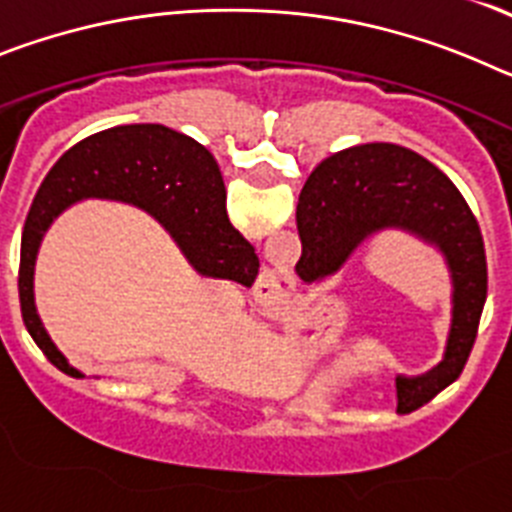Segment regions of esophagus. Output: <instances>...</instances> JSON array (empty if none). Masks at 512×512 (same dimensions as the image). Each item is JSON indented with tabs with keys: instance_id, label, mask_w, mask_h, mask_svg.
Masks as SVG:
<instances>
[{
	"instance_id": "34e87169",
	"label": "esophagus",
	"mask_w": 512,
	"mask_h": 512,
	"mask_svg": "<svg viewBox=\"0 0 512 512\" xmlns=\"http://www.w3.org/2000/svg\"><path fill=\"white\" fill-rule=\"evenodd\" d=\"M264 287H271V289L277 287V289H279V284H274V282H271V284H264Z\"/></svg>"
}]
</instances>
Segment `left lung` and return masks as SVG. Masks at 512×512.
<instances>
[{"instance_id": "obj_1", "label": "left lung", "mask_w": 512, "mask_h": 512, "mask_svg": "<svg viewBox=\"0 0 512 512\" xmlns=\"http://www.w3.org/2000/svg\"><path fill=\"white\" fill-rule=\"evenodd\" d=\"M397 228L438 248L451 274V330L443 361L423 377H397L413 408L436 397L472 354L487 300L482 230L459 189L431 161L392 143L333 153L312 171L297 205L305 277L333 274L369 235Z\"/></svg>"}]
</instances>
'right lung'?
<instances>
[{
  "label": "right lung",
  "instance_id": "obj_1",
  "mask_svg": "<svg viewBox=\"0 0 512 512\" xmlns=\"http://www.w3.org/2000/svg\"><path fill=\"white\" fill-rule=\"evenodd\" d=\"M117 200L151 212L202 277L251 287L259 256L230 225L225 184L202 143L164 125H117L63 153L35 194L20 246V310L27 333L61 372L81 377L45 333L35 310V259L53 217L79 200Z\"/></svg>",
  "mask_w": 512,
  "mask_h": 512
}]
</instances>
